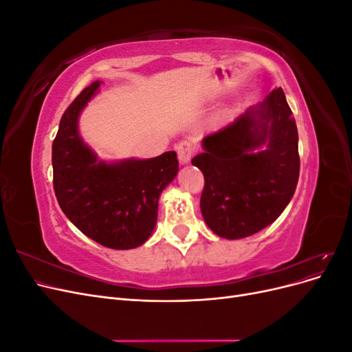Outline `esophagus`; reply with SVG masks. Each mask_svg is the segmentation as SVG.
Returning <instances> with one entry per match:
<instances>
[{
    "mask_svg": "<svg viewBox=\"0 0 352 352\" xmlns=\"http://www.w3.org/2000/svg\"><path fill=\"white\" fill-rule=\"evenodd\" d=\"M176 151H177L180 164H188L194 154V145L188 141H182L180 144H177Z\"/></svg>",
    "mask_w": 352,
    "mask_h": 352,
    "instance_id": "34e87169",
    "label": "esophagus"
}]
</instances>
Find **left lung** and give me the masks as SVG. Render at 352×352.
I'll use <instances>...</instances> for the list:
<instances>
[{
	"mask_svg": "<svg viewBox=\"0 0 352 352\" xmlns=\"http://www.w3.org/2000/svg\"><path fill=\"white\" fill-rule=\"evenodd\" d=\"M201 145L192 158L206 180L199 207L217 236H251L282 214L300 177L296 123L282 88Z\"/></svg>",
	"mask_w": 352,
	"mask_h": 352,
	"instance_id": "8db88e82",
	"label": "left lung"
}]
</instances>
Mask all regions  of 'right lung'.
Segmentation results:
<instances>
[{"instance_id":"add662e5","label":"right lung","mask_w":352,"mask_h":352,"mask_svg":"<svg viewBox=\"0 0 352 352\" xmlns=\"http://www.w3.org/2000/svg\"><path fill=\"white\" fill-rule=\"evenodd\" d=\"M101 80L85 88L63 114L52 142L60 208L83 235L113 250L141 247L153 235L158 199L179 172L175 151L154 158L102 160L83 141L79 117Z\"/></svg>"}]
</instances>
